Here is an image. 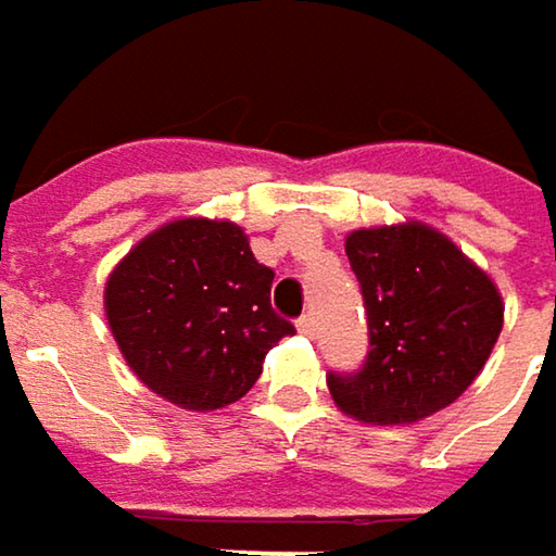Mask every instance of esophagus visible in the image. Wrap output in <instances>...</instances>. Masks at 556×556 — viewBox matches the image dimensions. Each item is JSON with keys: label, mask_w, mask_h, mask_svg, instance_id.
<instances>
[{"label": "esophagus", "mask_w": 556, "mask_h": 556, "mask_svg": "<svg viewBox=\"0 0 556 556\" xmlns=\"http://www.w3.org/2000/svg\"><path fill=\"white\" fill-rule=\"evenodd\" d=\"M295 328H299L302 334H308V338H312V334H315V315H302V318L295 321Z\"/></svg>", "instance_id": "34e87169"}]
</instances>
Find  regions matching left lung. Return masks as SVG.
I'll list each match as a JSON object with an SVG mask.
<instances>
[{
    "instance_id": "8db88e82",
    "label": "left lung",
    "mask_w": 556,
    "mask_h": 556,
    "mask_svg": "<svg viewBox=\"0 0 556 556\" xmlns=\"http://www.w3.org/2000/svg\"><path fill=\"white\" fill-rule=\"evenodd\" d=\"M370 351L354 374H328L341 412L367 425H412L477 380L502 331V299L444 235L425 225L348 238Z\"/></svg>"
}]
</instances>
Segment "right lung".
<instances>
[{"instance_id":"obj_1","label":"right lung","mask_w":556,"mask_h":556,"mask_svg":"<svg viewBox=\"0 0 556 556\" xmlns=\"http://www.w3.org/2000/svg\"><path fill=\"white\" fill-rule=\"evenodd\" d=\"M274 270L231 222L182 218L148 235L105 282L112 334L144 387L208 412L257 383L267 351L295 334L270 305Z\"/></svg>"}]
</instances>
